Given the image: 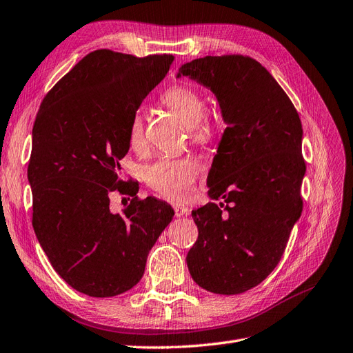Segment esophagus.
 I'll list each match as a JSON object with an SVG mask.
<instances>
[{"label":"esophagus","mask_w":353,"mask_h":353,"mask_svg":"<svg viewBox=\"0 0 353 353\" xmlns=\"http://www.w3.org/2000/svg\"><path fill=\"white\" fill-rule=\"evenodd\" d=\"M174 210H175V216L179 218V216H185L190 213V209L184 205H175L174 206Z\"/></svg>","instance_id":"34e87169"}]
</instances>
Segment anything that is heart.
<instances>
[{"label":"heart","instance_id":"obj_1","mask_svg":"<svg viewBox=\"0 0 353 353\" xmlns=\"http://www.w3.org/2000/svg\"><path fill=\"white\" fill-rule=\"evenodd\" d=\"M162 103L181 121L190 126L191 138L199 144L209 143L215 132V119L205 112V101L199 91L190 85L178 83L168 88ZM131 147L138 148L144 143V114L137 110L128 128ZM200 166L194 159H160L144 169V179L159 194L170 200H184L190 196Z\"/></svg>","mask_w":353,"mask_h":353}]
</instances>
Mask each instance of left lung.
Instances as JSON below:
<instances>
[{"instance_id":"left-lung-1","label":"left lung","mask_w":353,"mask_h":353,"mask_svg":"<svg viewBox=\"0 0 353 353\" xmlns=\"http://www.w3.org/2000/svg\"><path fill=\"white\" fill-rule=\"evenodd\" d=\"M181 77L216 95L227 123L208 175V194L221 203L191 212L199 237L187 254L188 271L208 292L239 294L274 271L301 218L302 122L279 82L252 57L196 59L179 68Z\"/></svg>"}]
</instances>
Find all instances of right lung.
I'll list each match as a JSON object with an SVG mask.
<instances>
[{
  "mask_svg": "<svg viewBox=\"0 0 353 353\" xmlns=\"http://www.w3.org/2000/svg\"><path fill=\"white\" fill-rule=\"evenodd\" d=\"M172 61V54L95 50L41 103L28 166L32 225L52 268L83 294L112 297L132 288L172 221L170 205L140 200L135 184L117 178L131 117ZM113 190L133 197L122 214L110 210Z\"/></svg>",
  "mask_w": 353,
  "mask_h": 353,
  "instance_id": "obj_1",
  "label": "right lung"
}]
</instances>
